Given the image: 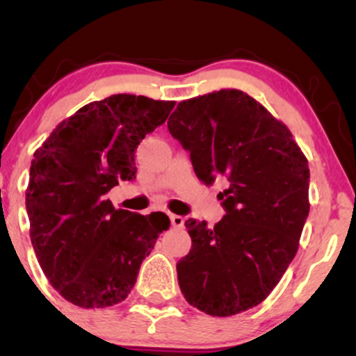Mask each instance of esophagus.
<instances>
[{
	"mask_svg": "<svg viewBox=\"0 0 356 356\" xmlns=\"http://www.w3.org/2000/svg\"><path fill=\"white\" fill-rule=\"evenodd\" d=\"M170 222H172L174 227H184V218L177 214H170Z\"/></svg>",
	"mask_w": 356,
	"mask_h": 356,
	"instance_id": "1",
	"label": "esophagus"
}]
</instances>
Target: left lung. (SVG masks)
I'll return each mask as SVG.
<instances>
[{
  "label": "left lung",
  "instance_id": "8db88e82",
  "mask_svg": "<svg viewBox=\"0 0 356 356\" xmlns=\"http://www.w3.org/2000/svg\"><path fill=\"white\" fill-rule=\"evenodd\" d=\"M170 136L191 154L207 186L222 175L226 216L212 229L186 220L192 248L177 263L187 303L211 316L259 305L300 246L309 212V169L283 122L241 90H219L177 105Z\"/></svg>",
  "mask_w": 356,
  "mask_h": 356
}]
</instances>
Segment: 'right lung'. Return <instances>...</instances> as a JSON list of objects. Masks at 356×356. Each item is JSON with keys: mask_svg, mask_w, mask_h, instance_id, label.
Segmentation results:
<instances>
[{"mask_svg": "<svg viewBox=\"0 0 356 356\" xmlns=\"http://www.w3.org/2000/svg\"><path fill=\"white\" fill-rule=\"evenodd\" d=\"M174 102L107 97L81 107L36 150L26 212L44 276L81 308H107L129 296L138 269L170 220L115 209L105 194L136 179V150L162 125Z\"/></svg>", "mask_w": 356, "mask_h": 356, "instance_id": "right-lung-1", "label": "right lung"}]
</instances>
